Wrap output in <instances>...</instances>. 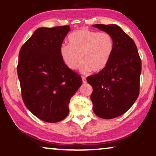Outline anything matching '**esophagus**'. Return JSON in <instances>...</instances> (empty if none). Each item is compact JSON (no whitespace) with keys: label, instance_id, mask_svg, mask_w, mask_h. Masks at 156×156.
<instances>
[{"label":"esophagus","instance_id":"1","mask_svg":"<svg viewBox=\"0 0 156 156\" xmlns=\"http://www.w3.org/2000/svg\"><path fill=\"white\" fill-rule=\"evenodd\" d=\"M81 78H82V80H83V83L85 84V83H86V77H84V76H82Z\"/></svg>","mask_w":156,"mask_h":156}]
</instances>
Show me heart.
<instances>
[{
    "mask_svg": "<svg viewBox=\"0 0 156 156\" xmlns=\"http://www.w3.org/2000/svg\"><path fill=\"white\" fill-rule=\"evenodd\" d=\"M68 40L69 45H62L60 55L68 69L76 70L80 60V71L84 74L101 71L108 64L114 49L109 33L80 29L73 32Z\"/></svg>",
    "mask_w": 156,
    "mask_h": 156,
    "instance_id": "heart-1",
    "label": "heart"
}]
</instances>
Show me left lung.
Returning a JSON list of instances; mask_svg holds the SVG:
<instances>
[{
    "label": "left lung",
    "instance_id": "obj_1",
    "mask_svg": "<svg viewBox=\"0 0 156 156\" xmlns=\"http://www.w3.org/2000/svg\"><path fill=\"white\" fill-rule=\"evenodd\" d=\"M113 37L114 49L106 67L88 76L95 114L103 119L123 115L133 105L140 90L141 61L136 43L115 24L93 25Z\"/></svg>",
    "mask_w": 156,
    "mask_h": 156
}]
</instances>
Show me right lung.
Here are the masks:
<instances>
[{
	"label": "right lung",
	"instance_id": "obj_1",
	"mask_svg": "<svg viewBox=\"0 0 156 156\" xmlns=\"http://www.w3.org/2000/svg\"><path fill=\"white\" fill-rule=\"evenodd\" d=\"M69 30V26L39 28L19 52L17 71L23 101L33 115L48 123L67 117L70 100L83 83L60 55Z\"/></svg>",
	"mask_w": 156,
	"mask_h": 156
}]
</instances>
